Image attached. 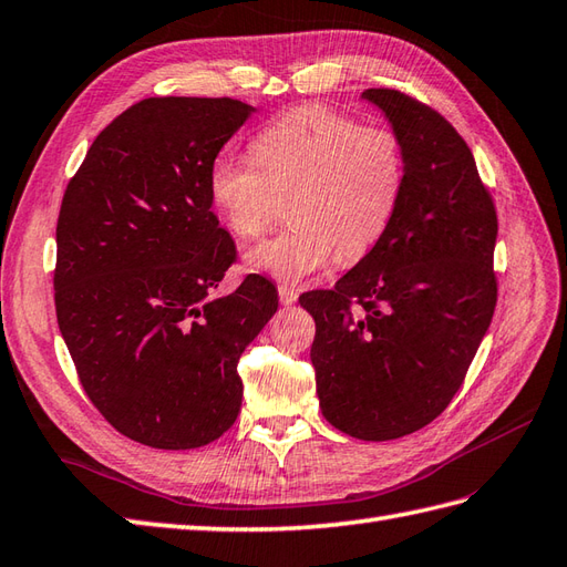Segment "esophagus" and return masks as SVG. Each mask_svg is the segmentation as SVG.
Wrapping results in <instances>:
<instances>
[{"instance_id":"esophagus-1","label":"esophagus","mask_w":567,"mask_h":567,"mask_svg":"<svg viewBox=\"0 0 567 567\" xmlns=\"http://www.w3.org/2000/svg\"><path fill=\"white\" fill-rule=\"evenodd\" d=\"M279 298H281L284 306H293L298 300V291L291 286H279Z\"/></svg>"}]
</instances>
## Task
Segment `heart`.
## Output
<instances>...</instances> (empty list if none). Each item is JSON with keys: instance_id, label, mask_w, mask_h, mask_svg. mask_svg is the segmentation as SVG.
<instances>
[{"instance_id": "heart-1", "label": "heart", "mask_w": 567, "mask_h": 567, "mask_svg": "<svg viewBox=\"0 0 567 567\" xmlns=\"http://www.w3.org/2000/svg\"><path fill=\"white\" fill-rule=\"evenodd\" d=\"M251 157H218L208 174L213 206L237 240L255 243L281 216L288 230L251 249L249 269L303 281L327 267L363 259L379 245L405 186L398 135L324 106H300L269 123Z\"/></svg>"}]
</instances>
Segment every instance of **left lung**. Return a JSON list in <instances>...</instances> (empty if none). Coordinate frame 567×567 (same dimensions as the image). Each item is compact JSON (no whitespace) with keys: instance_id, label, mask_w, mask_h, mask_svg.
Segmentation results:
<instances>
[{"instance_id":"left-lung-1","label":"left lung","mask_w":567,"mask_h":567,"mask_svg":"<svg viewBox=\"0 0 567 567\" xmlns=\"http://www.w3.org/2000/svg\"><path fill=\"white\" fill-rule=\"evenodd\" d=\"M363 99L393 125L405 186L379 245L300 306L316 320L310 361L324 420L388 442L436 420L463 385L497 306V210L442 113L398 90Z\"/></svg>"}]
</instances>
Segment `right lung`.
I'll use <instances>...</instances> for the list:
<instances>
[{
	"label": "right lung",
	"instance_id": "1",
	"mask_svg": "<svg viewBox=\"0 0 567 567\" xmlns=\"http://www.w3.org/2000/svg\"><path fill=\"white\" fill-rule=\"evenodd\" d=\"M255 111L237 99L153 96L96 135L58 216L55 312L80 383L104 420L153 449H198L243 405L237 361L279 308L213 216L208 174Z\"/></svg>",
	"mask_w": 567,
	"mask_h": 567
}]
</instances>
